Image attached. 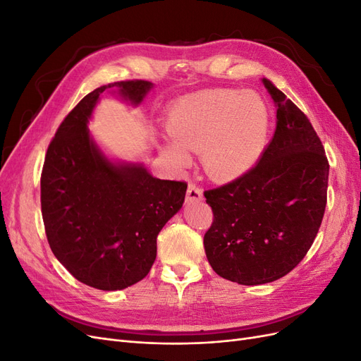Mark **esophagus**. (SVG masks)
I'll return each mask as SVG.
<instances>
[{"instance_id":"1","label":"esophagus","mask_w":361,"mask_h":361,"mask_svg":"<svg viewBox=\"0 0 361 361\" xmlns=\"http://www.w3.org/2000/svg\"><path fill=\"white\" fill-rule=\"evenodd\" d=\"M203 199V192L197 185L190 183L187 190V202H200Z\"/></svg>"}]
</instances>
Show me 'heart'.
Segmentation results:
<instances>
[{
    "label": "heart",
    "mask_w": 361,
    "mask_h": 361,
    "mask_svg": "<svg viewBox=\"0 0 361 361\" xmlns=\"http://www.w3.org/2000/svg\"><path fill=\"white\" fill-rule=\"evenodd\" d=\"M268 108L255 92L216 90L183 97L170 106L164 149L176 167L200 152L202 167L216 182H232L253 169L265 149Z\"/></svg>",
    "instance_id": "heart-1"
}]
</instances>
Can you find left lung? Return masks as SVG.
<instances>
[{
    "instance_id": "8db88e82",
    "label": "left lung",
    "mask_w": 361,
    "mask_h": 361,
    "mask_svg": "<svg viewBox=\"0 0 361 361\" xmlns=\"http://www.w3.org/2000/svg\"><path fill=\"white\" fill-rule=\"evenodd\" d=\"M277 108L276 133L243 178L204 191L214 223L206 257L218 276L255 286L297 267L319 231L330 166L305 114L264 78Z\"/></svg>"
}]
</instances>
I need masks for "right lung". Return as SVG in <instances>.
<instances>
[{
    "instance_id": "obj_1",
    "label": "right lung",
    "mask_w": 361,
    "mask_h": 361,
    "mask_svg": "<svg viewBox=\"0 0 361 361\" xmlns=\"http://www.w3.org/2000/svg\"><path fill=\"white\" fill-rule=\"evenodd\" d=\"M108 89L138 106L154 84L111 82L82 97L48 147L40 202L48 243L60 264L87 286L120 290L149 274L158 233L180 211L187 183L161 180L143 162L105 155L89 120Z\"/></svg>"
}]
</instances>
